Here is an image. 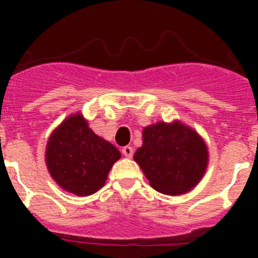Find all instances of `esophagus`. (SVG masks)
<instances>
[{
    "label": "esophagus",
    "mask_w": 258,
    "mask_h": 258,
    "mask_svg": "<svg viewBox=\"0 0 258 258\" xmlns=\"http://www.w3.org/2000/svg\"><path fill=\"white\" fill-rule=\"evenodd\" d=\"M121 152L124 154V156L126 157H132L133 156V147H131V146H125V147H122Z\"/></svg>",
    "instance_id": "obj_1"
}]
</instances>
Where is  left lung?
<instances>
[{
	"label": "left lung",
	"instance_id": "8db88e82",
	"mask_svg": "<svg viewBox=\"0 0 258 258\" xmlns=\"http://www.w3.org/2000/svg\"><path fill=\"white\" fill-rule=\"evenodd\" d=\"M142 147L134 160L156 191L182 195L195 187L208 165L202 137L182 122H156L143 129Z\"/></svg>",
	"mask_w": 258,
	"mask_h": 258
}]
</instances>
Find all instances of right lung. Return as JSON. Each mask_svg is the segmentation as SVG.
<instances>
[{
  "label": "right lung",
  "instance_id": "right-lung-1",
  "mask_svg": "<svg viewBox=\"0 0 258 258\" xmlns=\"http://www.w3.org/2000/svg\"><path fill=\"white\" fill-rule=\"evenodd\" d=\"M121 154L98 137L81 113L71 115L47 141V169L63 190L88 197L104 186L107 175Z\"/></svg>",
  "mask_w": 258,
  "mask_h": 258
}]
</instances>
